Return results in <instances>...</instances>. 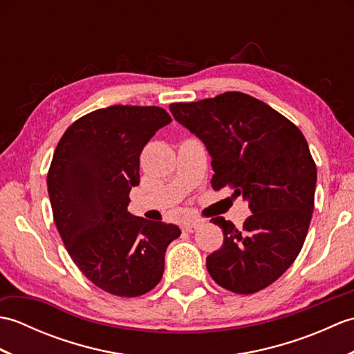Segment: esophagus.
Here are the masks:
<instances>
[{
	"instance_id": "34e87169",
	"label": "esophagus",
	"mask_w": 354,
	"mask_h": 354,
	"mask_svg": "<svg viewBox=\"0 0 354 354\" xmlns=\"http://www.w3.org/2000/svg\"><path fill=\"white\" fill-rule=\"evenodd\" d=\"M201 223H202V221H189V222H185L184 225H183V230L184 231H187V232H193L194 230H198L199 227H201Z\"/></svg>"
}]
</instances>
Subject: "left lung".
Wrapping results in <instances>:
<instances>
[{
	"mask_svg": "<svg viewBox=\"0 0 354 354\" xmlns=\"http://www.w3.org/2000/svg\"><path fill=\"white\" fill-rule=\"evenodd\" d=\"M178 123L212 155L214 190L250 202L242 228L223 217V245L207 257L213 280L234 293L259 292L295 261L309 230L317 165L301 131L254 97L230 91L214 99L171 103Z\"/></svg>",
	"mask_w": 354,
	"mask_h": 354,
	"instance_id": "left-lung-1",
	"label": "left lung"
}]
</instances>
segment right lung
<instances>
[{"label": "right lung", "mask_w": 354, "mask_h": 354, "mask_svg": "<svg viewBox=\"0 0 354 354\" xmlns=\"http://www.w3.org/2000/svg\"><path fill=\"white\" fill-rule=\"evenodd\" d=\"M171 122L158 106L89 112L62 135L47 176L53 217L70 257L89 281L117 297H140L161 281L176 225L127 212L140 184V153Z\"/></svg>", "instance_id": "1"}]
</instances>
